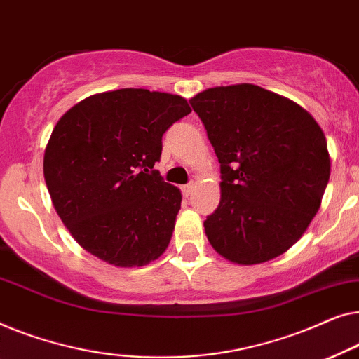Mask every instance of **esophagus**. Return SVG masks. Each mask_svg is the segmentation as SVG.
Wrapping results in <instances>:
<instances>
[{"mask_svg": "<svg viewBox=\"0 0 359 359\" xmlns=\"http://www.w3.org/2000/svg\"><path fill=\"white\" fill-rule=\"evenodd\" d=\"M194 187H195V182H190V184L182 187V194H184V196H189L191 191H194Z\"/></svg>", "mask_w": 359, "mask_h": 359, "instance_id": "34e87169", "label": "esophagus"}]
</instances>
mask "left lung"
Returning a JSON list of instances; mask_svg holds the SVG:
<instances>
[{
    "label": "left lung",
    "instance_id": "left-lung-1",
    "mask_svg": "<svg viewBox=\"0 0 359 359\" xmlns=\"http://www.w3.org/2000/svg\"><path fill=\"white\" fill-rule=\"evenodd\" d=\"M221 164V200L206 216L213 249L232 264L271 260L299 241L330 177L314 117L255 84L219 86L190 99Z\"/></svg>",
    "mask_w": 359,
    "mask_h": 359
}]
</instances>
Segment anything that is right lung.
Instances as JSON below:
<instances>
[{"label":"right lung","instance_id":"right-lung-1","mask_svg":"<svg viewBox=\"0 0 359 359\" xmlns=\"http://www.w3.org/2000/svg\"><path fill=\"white\" fill-rule=\"evenodd\" d=\"M190 112L180 95L127 88L86 97L58 120L43 177L84 250L125 269L164 254L182 195L153 168L165 130Z\"/></svg>","mask_w":359,"mask_h":359}]
</instances>
